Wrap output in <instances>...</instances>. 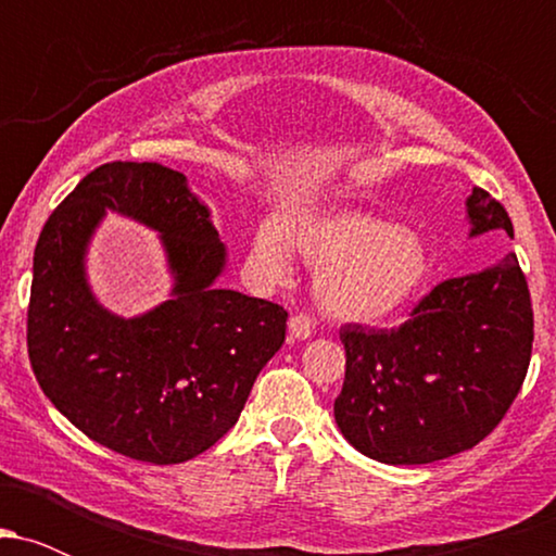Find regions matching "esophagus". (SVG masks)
Segmentation results:
<instances>
[{
  "label": "esophagus",
  "instance_id": "obj_1",
  "mask_svg": "<svg viewBox=\"0 0 556 556\" xmlns=\"http://www.w3.org/2000/svg\"><path fill=\"white\" fill-rule=\"evenodd\" d=\"M316 324L314 318L305 316V314H295L290 318V337L292 340H308L311 334H314Z\"/></svg>",
  "mask_w": 556,
  "mask_h": 556
}]
</instances>
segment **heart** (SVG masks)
Wrapping results in <instances>:
<instances>
[{"label":"heart","instance_id":"1","mask_svg":"<svg viewBox=\"0 0 556 556\" xmlns=\"http://www.w3.org/2000/svg\"><path fill=\"white\" fill-rule=\"evenodd\" d=\"M290 248L318 266L314 292L329 316L381 324L420 295L431 274L426 240L368 214L298 216L266 222L253 240V264L269 279L290 271Z\"/></svg>","mask_w":556,"mask_h":556}]
</instances>
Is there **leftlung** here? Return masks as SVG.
<instances>
[{
    "mask_svg": "<svg viewBox=\"0 0 556 556\" xmlns=\"http://www.w3.org/2000/svg\"><path fill=\"white\" fill-rule=\"evenodd\" d=\"M470 235L513 222L473 188ZM344 384L334 418L355 450L387 465H426L473 450L502 424L526 381L533 305L518 256L446 279L394 329L344 324Z\"/></svg>",
    "mask_w": 556,
    "mask_h": 556,
    "instance_id": "8db88e82",
    "label": "left lung"
}]
</instances>
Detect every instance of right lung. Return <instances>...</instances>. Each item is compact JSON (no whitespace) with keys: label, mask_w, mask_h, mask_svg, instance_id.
Returning <instances> with one entry per match:
<instances>
[{"label":"right lung","mask_w":556,"mask_h":556,"mask_svg":"<svg viewBox=\"0 0 556 556\" xmlns=\"http://www.w3.org/2000/svg\"><path fill=\"white\" fill-rule=\"evenodd\" d=\"M112 207L163 232L173 300L151 315L112 317L81 274L92 227ZM225 245L180 172L110 162L75 185L38 235L28 358L38 387L75 429L138 463L201 455L238 424L253 381L282 348L287 311L219 290Z\"/></svg>","instance_id":"add662e5"}]
</instances>
